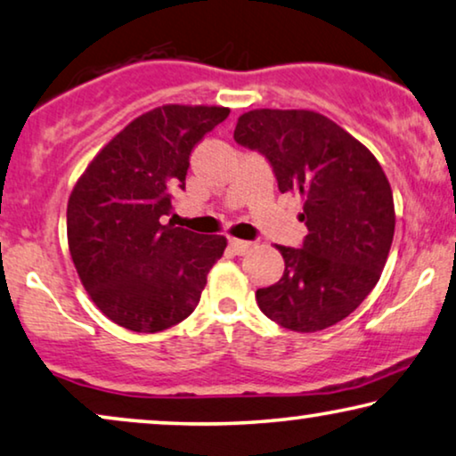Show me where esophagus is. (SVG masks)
<instances>
[{
  "label": "esophagus",
  "instance_id": "34e87169",
  "mask_svg": "<svg viewBox=\"0 0 456 456\" xmlns=\"http://www.w3.org/2000/svg\"><path fill=\"white\" fill-rule=\"evenodd\" d=\"M229 248L233 249L237 256H241V254H246L249 248H252V241H243V240H235V237H231Z\"/></svg>",
  "mask_w": 456,
  "mask_h": 456
}]
</instances>
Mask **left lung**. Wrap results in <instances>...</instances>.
I'll list each match as a JSON object with an SVG mask.
<instances>
[{
  "label": "left lung",
  "mask_w": 456,
  "mask_h": 456,
  "mask_svg": "<svg viewBox=\"0 0 456 456\" xmlns=\"http://www.w3.org/2000/svg\"><path fill=\"white\" fill-rule=\"evenodd\" d=\"M233 138L268 159L283 194L304 198V246H277L285 273L256 291L258 307L295 332L341 322L374 289L393 246V190L380 163L307 109H254L240 115Z\"/></svg>",
  "instance_id": "1"
}]
</instances>
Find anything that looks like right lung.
<instances>
[{
  "label": "right lung",
  "instance_id": "add662e5",
  "mask_svg": "<svg viewBox=\"0 0 456 456\" xmlns=\"http://www.w3.org/2000/svg\"><path fill=\"white\" fill-rule=\"evenodd\" d=\"M227 107L163 105L109 140L68 200V246L94 305L134 332H159L188 318L207 274L227 248L163 216L185 188L190 152L225 121Z\"/></svg>",
  "mask_w": 456,
  "mask_h": 456
}]
</instances>
